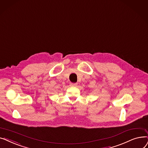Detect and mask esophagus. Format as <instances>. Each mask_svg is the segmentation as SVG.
Here are the masks:
<instances>
[{
	"label": "esophagus",
	"mask_w": 148,
	"mask_h": 148,
	"mask_svg": "<svg viewBox=\"0 0 148 148\" xmlns=\"http://www.w3.org/2000/svg\"><path fill=\"white\" fill-rule=\"evenodd\" d=\"M77 85H78V84L77 83H70V86L72 87H76Z\"/></svg>",
	"instance_id": "esophagus-1"
}]
</instances>
